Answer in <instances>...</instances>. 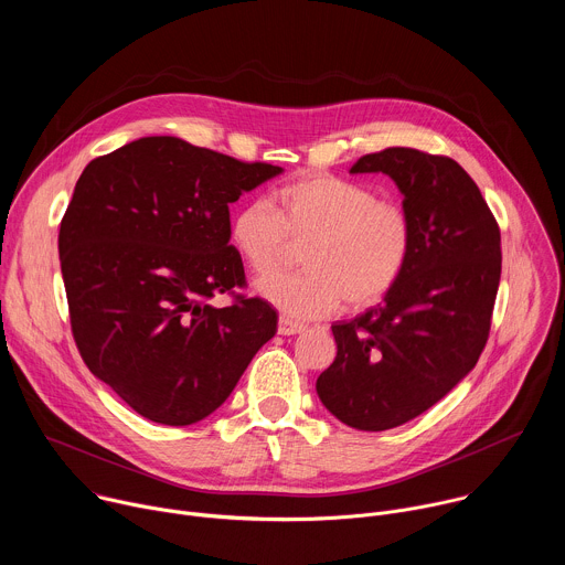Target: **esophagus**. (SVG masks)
<instances>
[{"label": "esophagus", "instance_id": "obj_1", "mask_svg": "<svg viewBox=\"0 0 565 565\" xmlns=\"http://www.w3.org/2000/svg\"><path fill=\"white\" fill-rule=\"evenodd\" d=\"M306 331V327L303 324H297V321H292V319H288V317H279V324H277V333L279 335H299V333H303Z\"/></svg>", "mask_w": 565, "mask_h": 565}]
</instances>
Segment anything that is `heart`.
Returning a JSON list of instances; mask_svg holds the SVG:
<instances>
[{"label":"heart","mask_w":565,"mask_h":565,"mask_svg":"<svg viewBox=\"0 0 565 565\" xmlns=\"http://www.w3.org/2000/svg\"><path fill=\"white\" fill-rule=\"evenodd\" d=\"M268 203L255 201L230 221V241L255 275L281 268L288 241H306L297 275L257 284L264 299L295 319L380 301L405 273L414 227L395 203L377 201L362 183L315 172L279 188Z\"/></svg>","instance_id":"1"}]
</instances>
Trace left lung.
<instances>
[{
  "label": "left lung",
  "mask_w": 565,
  "mask_h": 565,
  "mask_svg": "<svg viewBox=\"0 0 565 565\" xmlns=\"http://www.w3.org/2000/svg\"><path fill=\"white\" fill-rule=\"evenodd\" d=\"M351 174H386L412 218L414 248L382 301L333 324L338 355L317 395L360 431L405 425L478 362L501 281V232L469 174L447 156L388 147Z\"/></svg>",
  "instance_id": "8db88e82"
}]
</instances>
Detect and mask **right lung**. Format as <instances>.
<instances>
[{
  "label": "right lung",
  "instance_id": "obj_1",
  "mask_svg": "<svg viewBox=\"0 0 565 565\" xmlns=\"http://www.w3.org/2000/svg\"><path fill=\"white\" fill-rule=\"evenodd\" d=\"M281 172L147 136L79 174L57 236L73 338L142 418H207L277 333L268 301L216 308L212 297L246 279L230 246V203Z\"/></svg>",
  "mask_w": 565,
  "mask_h": 565
}]
</instances>
